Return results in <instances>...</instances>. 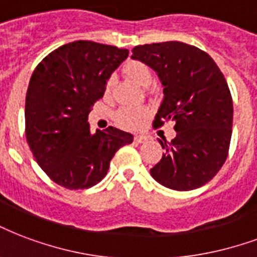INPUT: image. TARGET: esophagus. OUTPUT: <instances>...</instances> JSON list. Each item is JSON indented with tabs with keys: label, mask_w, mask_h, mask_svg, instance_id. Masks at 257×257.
<instances>
[{
	"label": "esophagus",
	"mask_w": 257,
	"mask_h": 257,
	"mask_svg": "<svg viewBox=\"0 0 257 257\" xmlns=\"http://www.w3.org/2000/svg\"><path fill=\"white\" fill-rule=\"evenodd\" d=\"M146 140H147V138H146V136H142V135H136V136H135V142H136V143H143Z\"/></svg>",
	"instance_id": "obj_1"
}]
</instances>
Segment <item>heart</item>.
Returning <instances> with one entry per match:
<instances>
[{"label":"heart","mask_w":257,"mask_h":257,"mask_svg":"<svg viewBox=\"0 0 257 257\" xmlns=\"http://www.w3.org/2000/svg\"><path fill=\"white\" fill-rule=\"evenodd\" d=\"M123 72L131 80H134L140 87L147 88L153 83V72L150 69V66L144 64L143 61H128L123 66ZM111 87H113V79H109L104 84V95L106 96H109L110 92H111ZM148 114H150V110L147 107H138V109L122 107L115 114V122L118 123L121 128L139 129L143 126Z\"/></svg>","instance_id":"obj_1"}]
</instances>
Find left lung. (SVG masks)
I'll list each match as a JSON object with an SVG mask.
<instances>
[{
  "mask_svg": "<svg viewBox=\"0 0 257 257\" xmlns=\"http://www.w3.org/2000/svg\"><path fill=\"white\" fill-rule=\"evenodd\" d=\"M132 51V58L151 66L165 87L154 128L176 122V138L159 140L165 154L151 176L174 191L203 187L229 154L233 99L225 76L206 51L182 42L140 45Z\"/></svg>",
  "mask_w": 257,
  "mask_h": 257,
  "instance_id": "obj_1",
  "label": "left lung"
}]
</instances>
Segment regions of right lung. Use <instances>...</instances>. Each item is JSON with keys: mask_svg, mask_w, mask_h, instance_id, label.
Returning a JSON list of instances; mask_svg holds the SVG:
<instances>
[{"mask_svg": "<svg viewBox=\"0 0 257 257\" xmlns=\"http://www.w3.org/2000/svg\"><path fill=\"white\" fill-rule=\"evenodd\" d=\"M128 54L126 49L76 41L51 51L34 70L26 96V136L38 165L61 187L96 185L114 154L134 142L114 126L92 135L87 121Z\"/></svg>", "mask_w": 257, "mask_h": 257, "instance_id": "add662e5", "label": "right lung"}]
</instances>
